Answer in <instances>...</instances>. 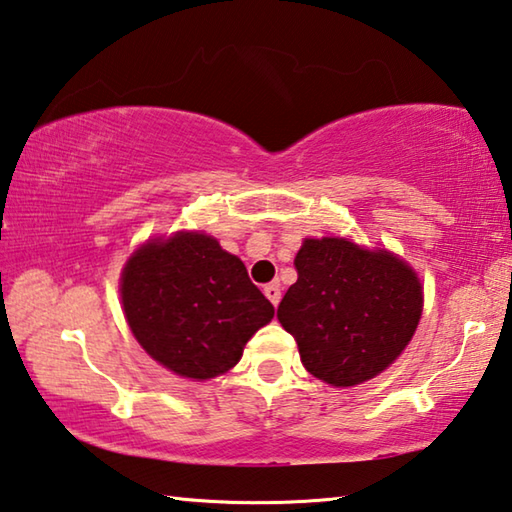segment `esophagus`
Here are the masks:
<instances>
[{"instance_id":"34e87169","label":"esophagus","mask_w":512,"mask_h":512,"mask_svg":"<svg viewBox=\"0 0 512 512\" xmlns=\"http://www.w3.org/2000/svg\"><path fill=\"white\" fill-rule=\"evenodd\" d=\"M263 292H265V297L272 301V306H274V308L279 306V301H281V285H279V283H270V285H265Z\"/></svg>"}]
</instances>
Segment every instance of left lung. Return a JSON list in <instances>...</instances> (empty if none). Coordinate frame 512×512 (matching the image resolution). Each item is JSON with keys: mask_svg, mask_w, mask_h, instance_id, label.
I'll return each instance as SVG.
<instances>
[{"mask_svg": "<svg viewBox=\"0 0 512 512\" xmlns=\"http://www.w3.org/2000/svg\"><path fill=\"white\" fill-rule=\"evenodd\" d=\"M294 267L299 279L276 317L308 373L355 387L398 360L423 315V285L409 263L346 238H306Z\"/></svg>", "mask_w": 512, "mask_h": 512, "instance_id": "8db88e82", "label": "left lung"}]
</instances>
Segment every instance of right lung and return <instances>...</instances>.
<instances>
[{
    "label": "right lung",
    "instance_id": "add662e5",
    "mask_svg": "<svg viewBox=\"0 0 512 512\" xmlns=\"http://www.w3.org/2000/svg\"><path fill=\"white\" fill-rule=\"evenodd\" d=\"M121 301L143 351L197 382L233 369L274 317L240 258L202 231H177L134 251L121 272Z\"/></svg>",
    "mask_w": 512,
    "mask_h": 512
}]
</instances>
